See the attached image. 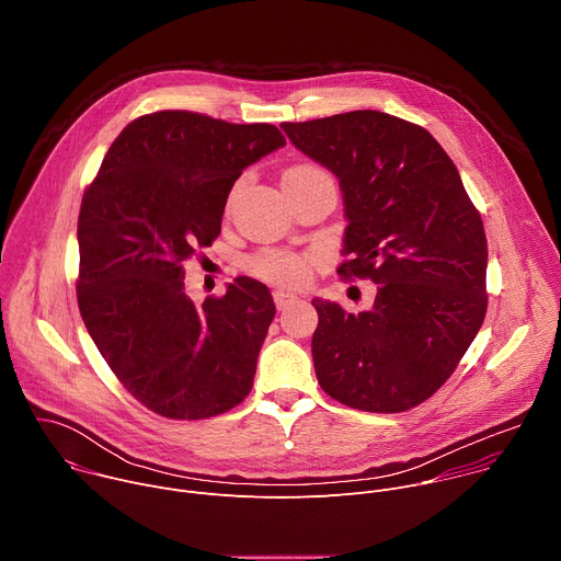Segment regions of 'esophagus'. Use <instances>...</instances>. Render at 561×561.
<instances>
[{"label":"esophagus","mask_w":561,"mask_h":561,"mask_svg":"<svg viewBox=\"0 0 561 561\" xmlns=\"http://www.w3.org/2000/svg\"><path fill=\"white\" fill-rule=\"evenodd\" d=\"M273 299H275V306H277V310H284V308H288L290 304L299 301V297H297L295 293H288V290H284V288L275 290V293H273Z\"/></svg>","instance_id":"esophagus-1"}]
</instances>
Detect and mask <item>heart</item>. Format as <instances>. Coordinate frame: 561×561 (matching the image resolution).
<instances>
[{"instance_id":"1","label":"heart","mask_w":561,"mask_h":561,"mask_svg":"<svg viewBox=\"0 0 561 561\" xmlns=\"http://www.w3.org/2000/svg\"><path fill=\"white\" fill-rule=\"evenodd\" d=\"M317 175H327V171H322L319 167H312V164H295V167L286 169L282 182L290 184V182H301V180H310ZM234 191L230 193V197L234 195ZM244 268L253 277L277 284V286H301L312 275V257L299 255L293 251L264 249V251L249 255L244 260Z\"/></svg>"}]
</instances>
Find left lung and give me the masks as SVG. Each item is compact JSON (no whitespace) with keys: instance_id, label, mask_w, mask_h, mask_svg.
<instances>
[{"instance_id":"8db88e82","label":"left lung","mask_w":561,"mask_h":561,"mask_svg":"<svg viewBox=\"0 0 561 561\" xmlns=\"http://www.w3.org/2000/svg\"><path fill=\"white\" fill-rule=\"evenodd\" d=\"M288 139L340 180L342 279H370V310L312 299L319 386L366 413L426 402L482 329L489 244L453 159L422 126L379 111L284 122Z\"/></svg>"}]
</instances>
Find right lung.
Returning <instances> with one entry per match:
<instances>
[{"label":"right lung","mask_w":561,"mask_h":561,"mask_svg":"<svg viewBox=\"0 0 561 561\" xmlns=\"http://www.w3.org/2000/svg\"><path fill=\"white\" fill-rule=\"evenodd\" d=\"M284 144L273 124L157 111L117 135L84 191L79 312L122 386L157 415L215 417L253 388L275 317L271 290L237 277L195 306L184 262L221 232L234 180Z\"/></svg>","instance_id":"1"}]
</instances>
